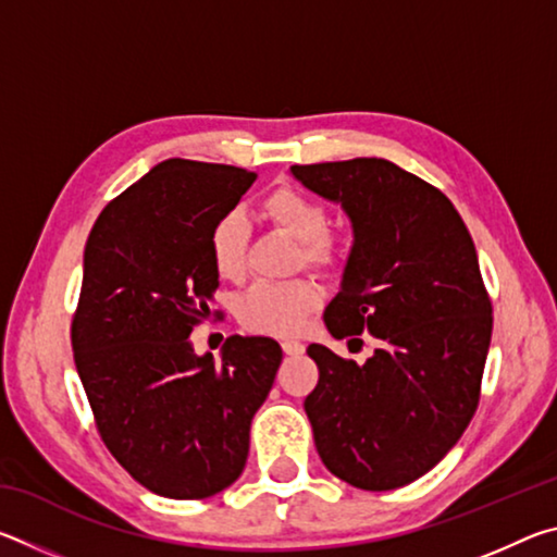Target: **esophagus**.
I'll return each mask as SVG.
<instances>
[{"instance_id": "obj_1", "label": "esophagus", "mask_w": 557, "mask_h": 557, "mask_svg": "<svg viewBox=\"0 0 557 557\" xmlns=\"http://www.w3.org/2000/svg\"><path fill=\"white\" fill-rule=\"evenodd\" d=\"M282 351H285L287 356H301L305 354V344L295 342V338H287V342H282Z\"/></svg>"}]
</instances>
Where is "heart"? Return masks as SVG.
<instances>
[{
    "mask_svg": "<svg viewBox=\"0 0 557 557\" xmlns=\"http://www.w3.org/2000/svg\"><path fill=\"white\" fill-rule=\"evenodd\" d=\"M262 213L289 238L299 243V265L334 270L342 265V245L329 233V211L312 196L292 186H280L262 201ZM209 258L221 280L235 282L245 275L248 260V225L238 211H228L213 221L209 231ZM322 301V289L312 280L258 282L235 301L238 322L258 334L287 336L307 324V317Z\"/></svg>",
    "mask_w": 557,
    "mask_h": 557,
    "instance_id": "heart-1",
    "label": "heart"
}]
</instances>
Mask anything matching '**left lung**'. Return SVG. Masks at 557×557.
Masks as SVG:
<instances>
[{
  "mask_svg": "<svg viewBox=\"0 0 557 557\" xmlns=\"http://www.w3.org/2000/svg\"><path fill=\"white\" fill-rule=\"evenodd\" d=\"M292 174L351 219L329 334L381 342L361 366L309 344L314 445L346 484L391 492L428 474L476 412L494 319L474 240L440 188L388 159L295 164Z\"/></svg>",
  "mask_w": 557,
  "mask_h": 557,
  "instance_id": "left-lung-1",
  "label": "left lung"
}]
</instances>
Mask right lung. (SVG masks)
<instances>
[{
	"mask_svg": "<svg viewBox=\"0 0 557 557\" xmlns=\"http://www.w3.org/2000/svg\"><path fill=\"white\" fill-rule=\"evenodd\" d=\"M256 176L166 159L102 209L83 252L75 369L110 455L159 496L206 498L240 476L280 369L275 338L231 336L219 363L188 338L219 287L211 225Z\"/></svg>",
	"mask_w": 557,
	"mask_h": 557,
	"instance_id": "add662e5",
	"label": "right lung"
}]
</instances>
